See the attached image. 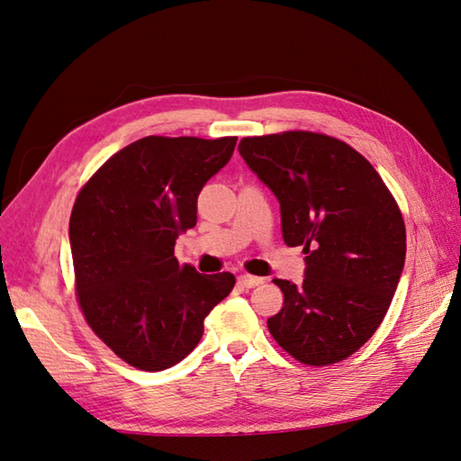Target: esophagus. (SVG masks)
Returning a JSON list of instances; mask_svg holds the SVG:
<instances>
[{
  "label": "esophagus",
  "instance_id": "34e87169",
  "mask_svg": "<svg viewBox=\"0 0 461 461\" xmlns=\"http://www.w3.org/2000/svg\"><path fill=\"white\" fill-rule=\"evenodd\" d=\"M238 283H240V285H241L243 289H253V287L261 285L263 279H261V277H256V276H240V277H238Z\"/></svg>",
  "mask_w": 461,
  "mask_h": 461
}]
</instances>
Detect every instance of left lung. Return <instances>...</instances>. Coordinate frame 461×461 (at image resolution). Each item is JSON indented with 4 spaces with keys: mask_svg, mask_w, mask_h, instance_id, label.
<instances>
[{
    "mask_svg": "<svg viewBox=\"0 0 461 461\" xmlns=\"http://www.w3.org/2000/svg\"><path fill=\"white\" fill-rule=\"evenodd\" d=\"M240 154L277 195L287 246H303V285L273 279L283 309L267 319L277 345L309 366L348 358L375 335L406 258L394 195L352 146L322 132L248 136Z\"/></svg>",
    "mask_w": 461,
    "mask_h": 461,
    "instance_id": "obj_1",
    "label": "left lung"
}]
</instances>
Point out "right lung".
<instances>
[{
  "mask_svg": "<svg viewBox=\"0 0 461 461\" xmlns=\"http://www.w3.org/2000/svg\"><path fill=\"white\" fill-rule=\"evenodd\" d=\"M238 136H146L113 154L68 221L75 291L86 325L139 370L178 365L198 345L203 319L236 285L174 256L198 220V194L230 162Z\"/></svg>",
  "mask_w": 461,
  "mask_h": 461,
  "instance_id": "obj_1",
  "label": "right lung"
}]
</instances>
